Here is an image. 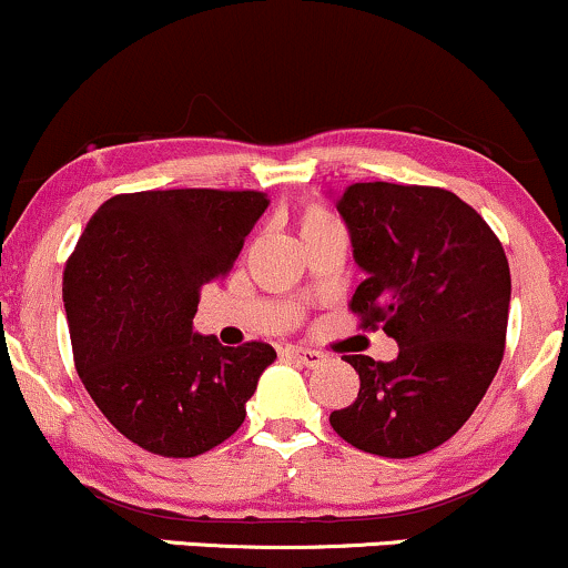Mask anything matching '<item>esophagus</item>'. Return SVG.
<instances>
[{
	"label": "esophagus",
	"mask_w": 568,
	"mask_h": 568,
	"mask_svg": "<svg viewBox=\"0 0 568 568\" xmlns=\"http://www.w3.org/2000/svg\"><path fill=\"white\" fill-rule=\"evenodd\" d=\"M284 356L292 358V362L303 364V366H318L324 364V353L318 351H311V348H297V345H290V348H284Z\"/></svg>",
	"instance_id": "1"
}]
</instances>
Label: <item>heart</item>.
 <instances>
[{
    "label": "heart",
    "mask_w": 568,
    "mask_h": 568,
    "mask_svg": "<svg viewBox=\"0 0 568 568\" xmlns=\"http://www.w3.org/2000/svg\"><path fill=\"white\" fill-rule=\"evenodd\" d=\"M322 217H329V215H326V212H322V210H316V206H311V210H305V215H303V229H305V225L316 223V220H322Z\"/></svg>",
    "instance_id": "b5f03b06"
}]
</instances>
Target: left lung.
I'll use <instances>...</instances> for the list:
<instances>
[{"label":"left lung","instance_id":"left-lung-1","mask_svg":"<svg viewBox=\"0 0 568 568\" xmlns=\"http://www.w3.org/2000/svg\"><path fill=\"white\" fill-rule=\"evenodd\" d=\"M366 278L348 308L398 343L393 362L343 356L356 402L329 415L356 449L417 457L468 423L505 353L510 268L486 220L436 185L353 183L337 196Z\"/></svg>","mask_w":568,"mask_h":568}]
</instances>
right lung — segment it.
Returning a JSON list of instances; mask_svg holds the SVG:
<instances>
[{
    "label": "right lung",
    "instance_id": "1",
    "mask_svg": "<svg viewBox=\"0 0 568 568\" xmlns=\"http://www.w3.org/2000/svg\"><path fill=\"white\" fill-rule=\"evenodd\" d=\"M268 206L260 191L119 193L63 271L73 364L105 419L162 457H196L239 430L276 351L193 332L199 292L233 268Z\"/></svg>",
    "mask_w": 568,
    "mask_h": 568
}]
</instances>
